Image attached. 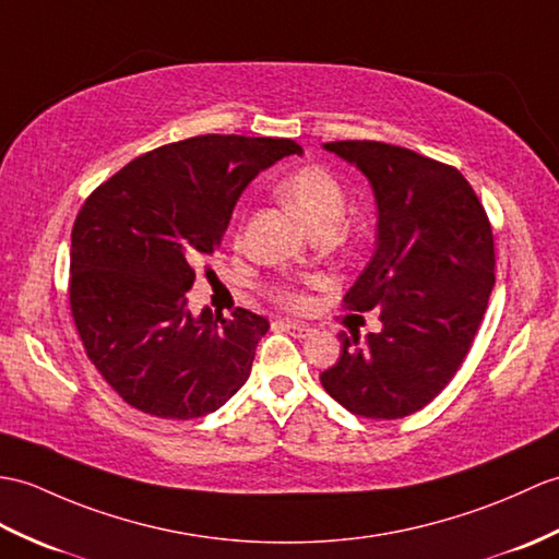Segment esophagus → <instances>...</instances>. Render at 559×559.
<instances>
[{
	"mask_svg": "<svg viewBox=\"0 0 559 559\" xmlns=\"http://www.w3.org/2000/svg\"><path fill=\"white\" fill-rule=\"evenodd\" d=\"M281 326L290 335H295V338H307V335L311 333L307 323H300V321H281Z\"/></svg>",
	"mask_w": 559,
	"mask_h": 559,
	"instance_id": "1",
	"label": "esophagus"
}]
</instances>
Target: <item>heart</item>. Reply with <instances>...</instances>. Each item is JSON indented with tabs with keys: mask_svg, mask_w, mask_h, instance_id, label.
Listing matches in <instances>:
<instances>
[{
	"mask_svg": "<svg viewBox=\"0 0 559 559\" xmlns=\"http://www.w3.org/2000/svg\"><path fill=\"white\" fill-rule=\"evenodd\" d=\"M283 200L293 204L300 216L317 228H335L345 212V190L331 171L321 166H302L288 174L278 186ZM276 297L290 307H302L305 295L293 285H281Z\"/></svg>",
	"mask_w": 559,
	"mask_h": 559,
	"instance_id": "heart-1",
	"label": "heart"
}]
</instances>
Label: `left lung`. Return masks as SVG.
I'll list each match as a JSON object with an SVG mask.
<instances>
[{
  "label": "left lung",
  "mask_w": 559,
  "mask_h": 559,
  "mask_svg": "<svg viewBox=\"0 0 559 559\" xmlns=\"http://www.w3.org/2000/svg\"><path fill=\"white\" fill-rule=\"evenodd\" d=\"M369 178L379 233L371 262L343 302L381 309V333L341 338L319 379L367 419H402L426 407L457 373L496 283L492 230L455 166L373 140L326 142Z\"/></svg>",
  "instance_id": "8db88e82"
}]
</instances>
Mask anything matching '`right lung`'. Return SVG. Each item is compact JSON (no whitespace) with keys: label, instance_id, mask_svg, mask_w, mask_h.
<instances>
[{"label":"right lung","instance_id":"add662e5","mask_svg":"<svg viewBox=\"0 0 559 559\" xmlns=\"http://www.w3.org/2000/svg\"><path fill=\"white\" fill-rule=\"evenodd\" d=\"M302 147L288 138L198 135L126 164L90 194L71 230V314L87 359L128 405L198 419L236 395L269 321L192 317L242 190Z\"/></svg>","mask_w":559,"mask_h":559}]
</instances>
